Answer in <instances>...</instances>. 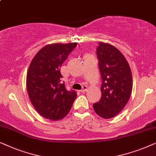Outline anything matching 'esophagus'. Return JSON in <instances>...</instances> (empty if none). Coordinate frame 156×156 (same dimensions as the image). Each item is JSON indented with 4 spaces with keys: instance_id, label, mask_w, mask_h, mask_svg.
I'll use <instances>...</instances> for the list:
<instances>
[{
    "instance_id": "34e87169",
    "label": "esophagus",
    "mask_w": 156,
    "mask_h": 156,
    "mask_svg": "<svg viewBox=\"0 0 156 156\" xmlns=\"http://www.w3.org/2000/svg\"><path fill=\"white\" fill-rule=\"evenodd\" d=\"M87 90V87L86 85H83V88L81 90V92H82V93H85V92H86Z\"/></svg>"
}]
</instances>
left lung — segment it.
<instances>
[{"mask_svg":"<svg viewBox=\"0 0 156 156\" xmlns=\"http://www.w3.org/2000/svg\"><path fill=\"white\" fill-rule=\"evenodd\" d=\"M97 56L102 97L93 104V108L100 117L109 119L117 116L128 102L132 91V74L126 59L114 46L100 42Z\"/></svg>","mask_w":156,"mask_h":156,"instance_id":"1","label":"left lung"}]
</instances>
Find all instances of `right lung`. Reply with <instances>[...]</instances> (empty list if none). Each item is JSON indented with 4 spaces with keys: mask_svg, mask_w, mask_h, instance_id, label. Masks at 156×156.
Segmentation results:
<instances>
[{
    "mask_svg": "<svg viewBox=\"0 0 156 156\" xmlns=\"http://www.w3.org/2000/svg\"><path fill=\"white\" fill-rule=\"evenodd\" d=\"M77 43L51 44L39 50L30 63L27 73V93L32 105L46 119L59 120L71 110L77 97L61 82L60 69Z\"/></svg>",
    "mask_w": 156,
    "mask_h": 156,
    "instance_id": "1",
    "label": "right lung"
}]
</instances>
